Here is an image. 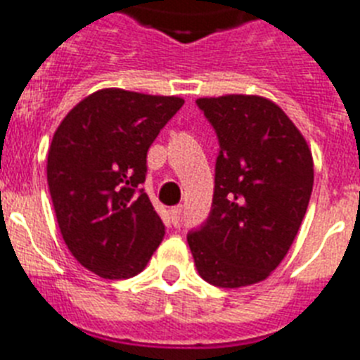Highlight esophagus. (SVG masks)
<instances>
[{
  "label": "esophagus",
  "instance_id": "1",
  "mask_svg": "<svg viewBox=\"0 0 360 360\" xmlns=\"http://www.w3.org/2000/svg\"><path fill=\"white\" fill-rule=\"evenodd\" d=\"M169 215H171V221H173V224H178V221H180V217H182V206L171 207V212H169Z\"/></svg>",
  "mask_w": 360,
  "mask_h": 360
}]
</instances>
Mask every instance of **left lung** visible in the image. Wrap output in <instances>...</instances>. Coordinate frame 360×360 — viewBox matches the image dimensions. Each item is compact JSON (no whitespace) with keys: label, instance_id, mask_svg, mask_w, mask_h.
Masks as SVG:
<instances>
[{"label":"left lung","instance_id":"obj_1","mask_svg":"<svg viewBox=\"0 0 360 360\" xmlns=\"http://www.w3.org/2000/svg\"><path fill=\"white\" fill-rule=\"evenodd\" d=\"M219 138L212 213L187 236L207 283L239 289L266 280L298 233L313 191L307 141L280 106L261 95L200 97Z\"/></svg>","mask_w":360,"mask_h":360}]
</instances>
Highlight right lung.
I'll list each match as a JSON object with an SVG mask.
<instances>
[{
	"label": "right lung",
	"mask_w": 360,
	"mask_h": 360,
	"mask_svg": "<svg viewBox=\"0 0 360 360\" xmlns=\"http://www.w3.org/2000/svg\"><path fill=\"white\" fill-rule=\"evenodd\" d=\"M182 105L176 95L105 88L73 106L55 130L47 184L62 239L105 280L139 274L165 236L139 184L148 147Z\"/></svg>",
	"instance_id": "obj_1"
}]
</instances>
